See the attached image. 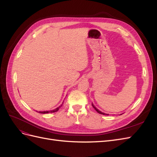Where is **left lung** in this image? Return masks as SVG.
I'll return each instance as SVG.
<instances>
[{
  "mask_svg": "<svg viewBox=\"0 0 157 157\" xmlns=\"http://www.w3.org/2000/svg\"><path fill=\"white\" fill-rule=\"evenodd\" d=\"M92 106H93V107H94V109H95V110H96L98 113H99V114H101V115H107V114H105V113H102V112H101L100 111H99L98 110V109L96 107H94V105H93V104H92Z\"/></svg>",
  "mask_w": 157,
  "mask_h": 157,
  "instance_id": "left-lung-1",
  "label": "left lung"
}]
</instances>
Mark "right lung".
Wrapping results in <instances>:
<instances>
[{
	"label": "right lung",
	"mask_w": 157,
	"mask_h": 157,
	"mask_svg": "<svg viewBox=\"0 0 157 157\" xmlns=\"http://www.w3.org/2000/svg\"><path fill=\"white\" fill-rule=\"evenodd\" d=\"M63 103L61 104V106H59V107H58V108H56V109H54V110H52V111H41V112H38V113H42V114H45V113H55V112H56V111H58V110H59V109L62 106V105H63Z\"/></svg>",
	"instance_id": "right-lung-1"
}]
</instances>
